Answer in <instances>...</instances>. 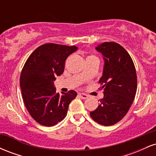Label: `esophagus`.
<instances>
[{
    "mask_svg": "<svg viewBox=\"0 0 156 156\" xmlns=\"http://www.w3.org/2000/svg\"><path fill=\"white\" fill-rule=\"evenodd\" d=\"M79 96L80 97V98H82V99H83V100H85V99H87V98H88V95H87V94H84V93H79Z\"/></svg>",
    "mask_w": 156,
    "mask_h": 156,
    "instance_id": "esophagus-1",
    "label": "esophagus"
}]
</instances>
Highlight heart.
I'll return each instance as SVG.
<instances>
[{
    "mask_svg": "<svg viewBox=\"0 0 156 156\" xmlns=\"http://www.w3.org/2000/svg\"><path fill=\"white\" fill-rule=\"evenodd\" d=\"M97 58V57L94 56V55H89V56L87 57V58Z\"/></svg>",
    "mask_w": 156,
    "mask_h": 156,
    "instance_id": "obj_1",
    "label": "heart"
}]
</instances>
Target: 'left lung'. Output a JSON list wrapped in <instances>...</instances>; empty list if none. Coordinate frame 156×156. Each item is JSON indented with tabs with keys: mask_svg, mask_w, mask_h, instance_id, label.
Wrapping results in <instances>:
<instances>
[{
	"mask_svg": "<svg viewBox=\"0 0 156 156\" xmlns=\"http://www.w3.org/2000/svg\"><path fill=\"white\" fill-rule=\"evenodd\" d=\"M95 49L105 62L99 80L104 96L90 116L98 124L110 126L120 121L133 103L137 89L136 72L129 53L119 44L103 42Z\"/></svg>",
	"mask_w": 156,
	"mask_h": 156,
	"instance_id": "1",
	"label": "left lung"
}]
</instances>
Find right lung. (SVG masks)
I'll return each instance as SVG.
<instances>
[{
  "label": "right lung",
  "mask_w": 156,
  "mask_h": 156,
  "mask_svg": "<svg viewBox=\"0 0 156 156\" xmlns=\"http://www.w3.org/2000/svg\"><path fill=\"white\" fill-rule=\"evenodd\" d=\"M76 46L54 43L39 46L24 64L20 78L25 105L32 118L44 126H53L65 118L68 107L77 92L56 93L55 77L64 73L67 58L77 51Z\"/></svg>",
  "instance_id": "add662e5"
}]
</instances>
